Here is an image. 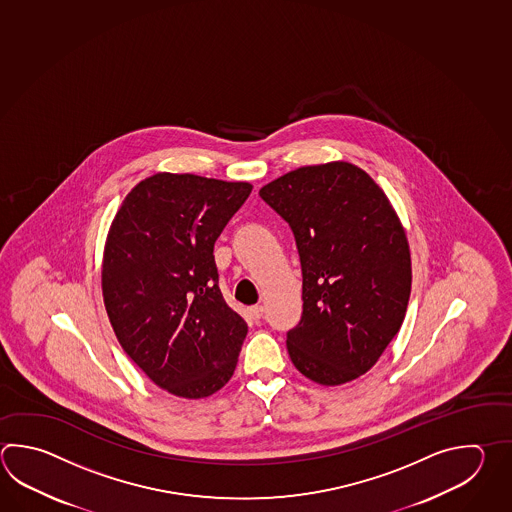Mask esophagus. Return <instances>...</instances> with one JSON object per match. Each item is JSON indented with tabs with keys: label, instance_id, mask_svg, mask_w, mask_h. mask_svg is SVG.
<instances>
[{
	"label": "esophagus",
	"instance_id": "1",
	"mask_svg": "<svg viewBox=\"0 0 512 512\" xmlns=\"http://www.w3.org/2000/svg\"><path fill=\"white\" fill-rule=\"evenodd\" d=\"M248 313H250V317L251 319H253V321H261L262 313H264V308H262V306H259V304H255V306H251V308H248Z\"/></svg>",
	"mask_w": 512,
	"mask_h": 512
}]
</instances>
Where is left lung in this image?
<instances>
[{
	"label": "left lung",
	"instance_id": "obj_1",
	"mask_svg": "<svg viewBox=\"0 0 512 512\" xmlns=\"http://www.w3.org/2000/svg\"><path fill=\"white\" fill-rule=\"evenodd\" d=\"M261 199L290 224L303 270V315L286 334L303 376L335 386L363 376L399 332L412 266L390 200L348 162L299 167Z\"/></svg>",
	"mask_w": 512,
	"mask_h": 512
}]
</instances>
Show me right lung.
Instances as JSON below:
<instances>
[{
    "label": "right lung",
    "mask_w": 512,
    "mask_h": 512,
    "mask_svg": "<svg viewBox=\"0 0 512 512\" xmlns=\"http://www.w3.org/2000/svg\"><path fill=\"white\" fill-rule=\"evenodd\" d=\"M248 182L157 173L131 189L105 240L102 292L118 343L169 394L230 381L248 324L224 301L215 240Z\"/></svg>",
    "instance_id": "obj_1"
}]
</instances>
